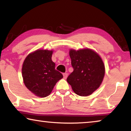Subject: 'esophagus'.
I'll return each instance as SVG.
<instances>
[{
	"mask_svg": "<svg viewBox=\"0 0 131 131\" xmlns=\"http://www.w3.org/2000/svg\"><path fill=\"white\" fill-rule=\"evenodd\" d=\"M63 78L65 79L67 78V77H68V73H64L63 74Z\"/></svg>",
	"mask_w": 131,
	"mask_h": 131,
	"instance_id": "34e87169",
	"label": "esophagus"
}]
</instances>
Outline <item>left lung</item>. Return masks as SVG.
<instances>
[{"label": "left lung", "mask_w": 131, "mask_h": 131, "mask_svg": "<svg viewBox=\"0 0 131 131\" xmlns=\"http://www.w3.org/2000/svg\"><path fill=\"white\" fill-rule=\"evenodd\" d=\"M69 55L73 72L68 77L75 94L90 95L99 87L105 76V65L100 56L89 48L70 50Z\"/></svg>", "instance_id": "8db88e82"}]
</instances>
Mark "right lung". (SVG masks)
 Masks as SVG:
<instances>
[{"instance_id":"right-lung-1","label":"right lung","mask_w":131,"mask_h":131,"mask_svg":"<svg viewBox=\"0 0 131 131\" xmlns=\"http://www.w3.org/2000/svg\"><path fill=\"white\" fill-rule=\"evenodd\" d=\"M52 52L37 50L29 54L23 63L24 83L37 96H48L57 82L63 78L62 74L55 69V64L51 59Z\"/></svg>"}]
</instances>
